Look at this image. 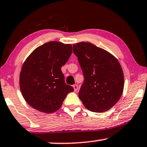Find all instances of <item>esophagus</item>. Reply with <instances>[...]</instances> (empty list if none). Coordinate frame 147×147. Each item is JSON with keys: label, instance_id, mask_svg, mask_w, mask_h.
I'll use <instances>...</instances> for the list:
<instances>
[{"label": "esophagus", "instance_id": "1", "mask_svg": "<svg viewBox=\"0 0 147 147\" xmlns=\"http://www.w3.org/2000/svg\"><path fill=\"white\" fill-rule=\"evenodd\" d=\"M72 87H73V88H74V91H75V92H77V90H78V85H74L73 86H72Z\"/></svg>", "mask_w": 147, "mask_h": 147}]
</instances>
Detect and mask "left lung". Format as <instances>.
<instances>
[{"label":"left lung","mask_w":147,"mask_h":147,"mask_svg":"<svg viewBox=\"0 0 147 147\" xmlns=\"http://www.w3.org/2000/svg\"><path fill=\"white\" fill-rule=\"evenodd\" d=\"M84 75L79 97L85 107L101 113L119 101L124 90L122 68L118 59L103 49L89 42L73 45Z\"/></svg>","instance_id":"1"}]
</instances>
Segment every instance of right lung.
<instances>
[{
	"instance_id": "1",
	"label": "right lung",
	"mask_w": 147,
	"mask_h": 147,
	"mask_svg": "<svg viewBox=\"0 0 147 147\" xmlns=\"http://www.w3.org/2000/svg\"><path fill=\"white\" fill-rule=\"evenodd\" d=\"M70 44L49 42L31 52L23 63L19 86L26 102L44 113H53L62 106L67 94L74 91L64 81L61 67L71 55Z\"/></svg>"
}]
</instances>
